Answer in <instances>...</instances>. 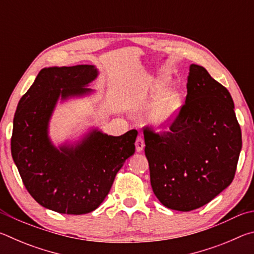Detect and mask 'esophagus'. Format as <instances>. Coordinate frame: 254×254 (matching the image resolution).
<instances>
[{
    "label": "esophagus",
    "instance_id": "1",
    "mask_svg": "<svg viewBox=\"0 0 254 254\" xmlns=\"http://www.w3.org/2000/svg\"><path fill=\"white\" fill-rule=\"evenodd\" d=\"M135 149L137 152H141L144 149V140L142 136H137L135 140Z\"/></svg>",
    "mask_w": 254,
    "mask_h": 254
}]
</instances>
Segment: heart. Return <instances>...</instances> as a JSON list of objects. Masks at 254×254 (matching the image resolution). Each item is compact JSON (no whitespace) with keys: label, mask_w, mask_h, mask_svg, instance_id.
Instances as JSON below:
<instances>
[{"label":"heart","mask_w":254,"mask_h":254,"mask_svg":"<svg viewBox=\"0 0 254 254\" xmlns=\"http://www.w3.org/2000/svg\"><path fill=\"white\" fill-rule=\"evenodd\" d=\"M151 96L158 98L148 114L149 123L158 128L169 127L177 118L182 105L179 91L174 86L163 89L162 84H157L152 88Z\"/></svg>","instance_id":"b5f03b06"}]
</instances>
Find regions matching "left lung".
<instances>
[{"label": "left lung", "instance_id": "8db88e82", "mask_svg": "<svg viewBox=\"0 0 254 254\" xmlns=\"http://www.w3.org/2000/svg\"><path fill=\"white\" fill-rule=\"evenodd\" d=\"M169 128L143 131L150 182L163 206L189 212L230 186L242 149L231 94L203 66L189 67L186 101Z\"/></svg>", "mask_w": 254, "mask_h": 254}]
</instances>
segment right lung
Returning a JSON list of instances; mask_svg holds the SVG:
<instances>
[{"mask_svg": "<svg viewBox=\"0 0 254 254\" xmlns=\"http://www.w3.org/2000/svg\"><path fill=\"white\" fill-rule=\"evenodd\" d=\"M93 65L48 67L21 97L13 119L11 153L34 200L54 212L91 213L105 199L118 171L135 151L136 130L113 136L98 128L78 141L51 142L49 122L57 102L89 95Z\"/></svg>", "mask_w": 254, "mask_h": 254, "instance_id": "obj_1", "label": "right lung"}]
</instances>
